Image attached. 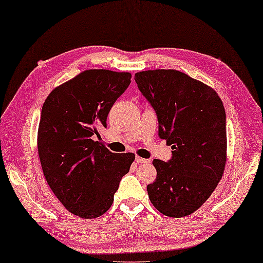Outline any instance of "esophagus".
Masks as SVG:
<instances>
[{
    "label": "esophagus",
    "mask_w": 263,
    "mask_h": 263,
    "mask_svg": "<svg viewBox=\"0 0 263 263\" xmlns=\"http://www.w3.org/2000/svg\"><path fill=\"white\" fill-rule=\"evenodd\" d=\"M136 162L137 163H149V160L148 159H144V158H141V157H136Z\"/></svg>",
    "instance_id": "1"
}]
</instances>
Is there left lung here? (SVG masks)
<instances>
[{
    "instance_id": "left-lung-1",
    "label": "left lung",
    "mask_w": 263,
    "mask_h": 263,
    "mask_svg": "<svg viewBox=\"0 0 263 263\" xmlns=\"http://www.w3.org/2000/svg\"><path fill=\"white\" fill-rule=\"evenodd\" d=\"M135 82L157 112L159 136L171 145L168 162L154 159L157 179L148 199L164 216L186 217L216 190L227 161L226 112L216 90L174 69L135 73Z\"/></svg>"
}]
</instances>
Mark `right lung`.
Segmentation results:
<instances>
[{"instance_id":"right-lung-1","label":"right lung","mask_w":263,"mask_h":263,"mask_svg":"<svg viewBox=\"0 0 263 263\" xmlns=\"http://www.w3.org/2000/svg\"><path fill=\"white\" fill-rule=\"evenodd\" d=\"M132 73L88 69L55 87L42 108L37 149L45 179L62 205L84 219L109 210L134 153L110 152L94 137L106 127Z\"/></svg>"}]
</instances>
